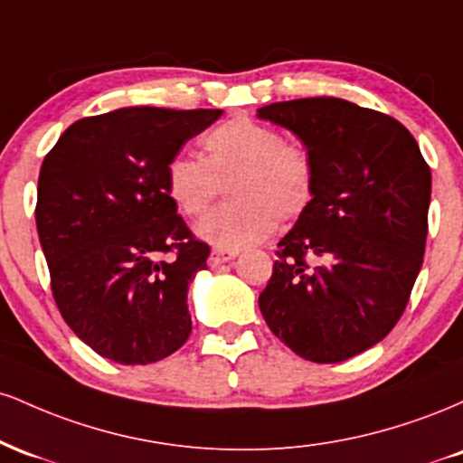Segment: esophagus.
I'll list each match as a JSON object with an SVG mask.
<instances>
[{
    "label": "esophagus",
    "instance_id": "obj_1",
    "mask_svg": "<svg viewBox=\"0 0 463 463\" xmlns=\"http://www.w3.org/2000/svg\"><path fill=\"white\" fill-rule=\"evenodd\" d=\"M237 250H226V248H213L211 250V257H209V265L211 268H220L222 263L232 261L237 257Z\"/></svg>",
    "mask_w": 463,
    "mask_h": 463
}]
</instances>
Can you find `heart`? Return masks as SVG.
Segmentation results:
<instances>
[{
  "label": "heart",
  "instance_id": "b5f03b06",
  "mask_svg": "<svg viewBox=\"0 0 463 463\" xmlns=\"http://www.w3.org/2000/svg\"><path fill=\"white\" fill-rule=\"evenodd\" d=\"M204 158H172L165 187L174 206L198 220L220 198L228 204L198 224V235L217 248L237 250L263 241L279 220L294 224L309 213L317 194V167L302 143L250 117L222 121L202 139Z\"/></svg>",
  "mask_w": 463,
  "mask_h": 463
}]
</instances>
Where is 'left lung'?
I'll return each instance as SVG.
<instances>
[{
  "label": "left lung",
  "instance_id": "obj_1",
  "mask_svg": "<svg viewBox=\"0 0 463 463\" xmlns=\"http://www.w3.org/2000/svg\"><path fill=\"white\" fill-rule=\"evenodd\" d=\"M300 137L317 167L309 213L280 239L259 307L280 342L316 364L379 344L424 259L431 169L401 121L339 98L259 109Z\"/></svg>",
  "mask_w": 463,
  "mask_h": 463
}]
</instances>
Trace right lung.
Returning a JSON list of instances; mask_svg holds the SVG:
<instances>
[{
    "label": "right lung",
    "mask_w": 463,
    "mask_h": 463,
    "mask_svg": "<svg viewBox=\"0 0 463 463\" xmlns=\"http://www.w3.org/2000/svg\"><path fill=\"white\" fill-rule=\"evenodd\" d=\"M217 109L130 106L62 132L39 174L36 231L62 320L126 365L187 342V289L211 248L176 213L165 174Z\"/></svg>",
    "instance_id": "1"
}]
</instances>
